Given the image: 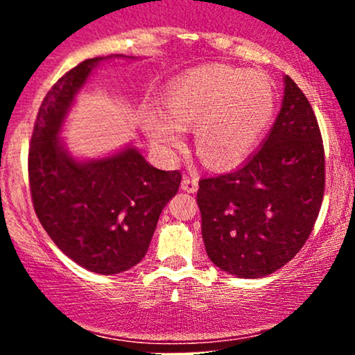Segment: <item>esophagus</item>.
<instances>
[{"label":"esophagus","instance_id":"esophagus-1","mask_svg":"<svg viewBox=\"0 0 355 355\" xmlns=\"http://www.w3.org/2000/svg\"><path fill=\"white\" fill-rule=\"evenodd\" d=\"M198 189V180L197 178H189L185 177L182 180V190L183 191H189V193H195Z\"/></svg>","mask_w":355,"mask_h":355}]
</instances>
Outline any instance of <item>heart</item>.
<instances>
[{
  "label": "heart",
  "mask_w": 355,
  "mask_h": 355,
  "mask_svg": "<svg viewBox=\"0 0 355 355\" xmlns=\"http://www.w3.org/2000/svg\"><path fill=\"white\" fill-rule=\"evenodd\" d=\"M275 112L277 88L267 73L210 63L175 78L165 108L146 110L141 125L148 140L166 152L183 144V130H193L203 164L223 170L250 157Z\"/></svg>",
  "instance_id": "b5f03b06"
}]
</instances>
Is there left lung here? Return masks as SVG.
I'll return each mask as SVG.
<instances>
[{
	"mask_svg": "<svg viewBox=\"0 0 355 355\" xmlns=\"http://www.w3.org/2000/svg\"><path fill=\"white\" fill-rule=\"evenodd\" d=\"M324 185L317 118L285 75L282 108L259 152L234 172L198 182L202 237L211 262L242 279L279 270L311 235Z\"/></svg>",
	"mask_w": 355,
	"mask_h": 355,
	"instance_id": "1",
	"label": "left lung"
}]
</instances>
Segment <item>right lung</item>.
Instances as JSON below:
<instances>
[{"mask_svg": "<svg viewBox=\"0 0 355 355\" xmlns=\"http://www.w3.org/2000/svg\"><path fill=\"white\" fill-rule=\"evenodd\" d=\"M112 58H89L53 85L31 137L28 173L35 211L56 247L89 272L113 275L144 259L158 217L182 182L126 145L101 158H75L61 138L64 120L89 75Z\"/></svg>", "mask_w": 355, "mask_h": 355, "instance_id": "1", "label": "right lung"}]
</instances>
